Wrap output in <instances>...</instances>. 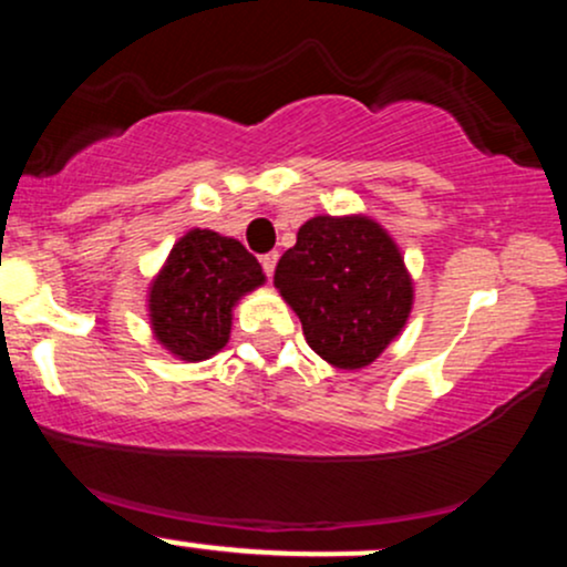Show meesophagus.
I'll return each mask as SVG.
<instances>
[{"label":"esophagus","instance_id":"esophagus-1","mask_svg":"<svg viewBox=\"0 0 567 567\" xmlns=\"http://www.w3.org/2000/svg\"><path fill=\"white\" fill-rule=\"evenodd\" d=\"M277 261H279V256H277V252H266V256H261V266H264L266 277H271V275H275V269H277Z\"/></svg>","mask_w":567,"mask_h":567}]
</instances>
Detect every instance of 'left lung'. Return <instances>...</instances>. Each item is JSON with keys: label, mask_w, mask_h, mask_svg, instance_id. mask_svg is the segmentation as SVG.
<instances>
[{"label": "left lung", "mask_w": 567, "mask_h": 567, "mask_svg": "<svg viewBox=\"0 0 567 567\" xmlns=\"http://www.w3.org/2000/svg\"><path fill=\"white\" fill-rule=\"evenodd\" d=\"M275 285L303 324L306 343L343 370L365 368L413 309L400 247L368 216H317L279 258Z\"/></svg>", "instance_id": "left-lung-1"}]
</instances>
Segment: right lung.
I'll use <instances>...</instances> for the list:
<instances>
[{"instance_id": "1", "label": "right lung", "mask_w": 567, "mask_h": 567, "mask_svg": "<svg viewBox=\"0 0 567 567\" xmlns=\"http://www.w3.org/2000/svg\"><path fill=\"white\" fill-rule=\"evenodd\" d=\"M264 269L243 243L210 229H192L148 288V320L157 341L186 362H202L226 347L231 309L264 285Z\"/></svg>"}]
</instances>
